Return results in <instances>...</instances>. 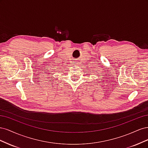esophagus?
<instances>
[{
    "mask_svg": "<svg viewBox=\"0 0 148 148\" xmlns=\"http://www.w3.org/2000/svg\"><path fill=\"white\" fill-rule=\"evenodd\" d=\"M73 62H74L73 64H77V62H76V61H74Z\"/></svg>",
    "mask_w": 148,
    "mask_h": 148,
    "instance_id": "esophagus-1",
    "label": "esophagus"
}]
</instances>
